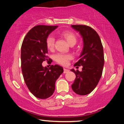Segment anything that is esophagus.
<instances>
[{
    "instance_id": "esophagus-1",
    "label": "esophagus",
    "mask_w": 124,
    "mask_h": 124,
    "mask_svg": "<svg viewBox=\"0 0 124 124\" xmlns=\"http://www.w3.org/2000/svg\"><path fill=\"white\" fill-rule=\"evenodd\" d=\"M68 71H69V70L67 69V68H64V74L67 73Z\"/></svg>"
}]
</instances>
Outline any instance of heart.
I'll use <instances>...</instances> for the list:
<instances>
[{"mask_svg":"<svg viewBox=\"0 0 124 124\" xmlns=\"http://www.w3.org/2000/svg\"><path fill=\"white\" fill-rule=\"evenodd\" d=\"M62 35L64 38L67 40L69 45L74 43L75 44L77 42L76 36L73 33L70 31H64L62 33ZM46 45L47 48L49 50H53L54 46V39L53 36H49L46 40ZM55 61L62 65H66L68 64V62L70 60L72 59V56L69 54L58 53L54 56Z\"/></svg>","mask_w":124,"mask_h":124,"instance_id":"b5f03b06","label":"heart"}]
</instances>
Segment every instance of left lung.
<instances>
[{
    "mask_svg": "<svg viewBox=\"0 0 124 124\" xmlns=\"http://www.w3.org/2000/svg\"><path fill=\"white\" fill-rule=\"evenodd\" d=\"M71 27L79 32L84 42L79 60L74 64L82 65V70H71L76 75L71 87L75 93L86 95L96 87L102 75L104 62L103 45L98 33L91 27L84 25H72Z\"/></svg>",
    "mask_w": 124,
    "mask_h": 124,
    "instance_id": "obj_1",
    "label": "left lung"
}]
</instances>
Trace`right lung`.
I'll return each instance as SVG.
<instances>
[{
	"instance_id": "right-lung-1",
	"label": "right lung",
	"mask_w": 124,
	"mask_h": 124,
	"mask_svg": "<svg viewBox=\"0 0 124 124\" xmlns=\"http://www.w3.org/2000/svg\"><path fill=\"white\" fill-rule=\"evenodd\" d=\"M57 27L35 26L27 33L22 43L21 69L24 81L31 92L41 99L53 94L56 80L64 71L59 65H52L48 68L42 64L48 58L46 39Z\"/></svg>"
}]
</instances>
